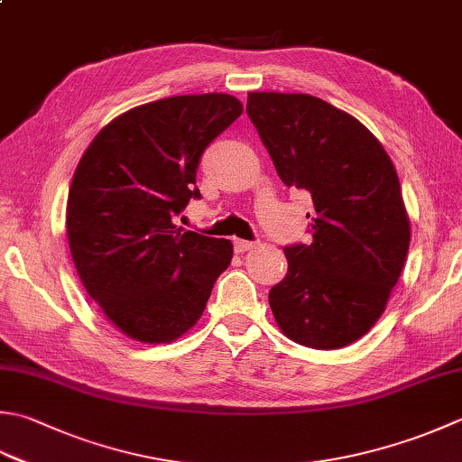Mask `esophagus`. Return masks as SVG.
I'll use <instances>...</instances> for the list:
<instances>
[{"instance_id":"1","label":"esophagus","mask_w":462,"mask_h":462,"mask_svg":"<svg viewBox=\"0 0 462 462\" xmlns=\"http://www.w3.org/2000/svg\"><path fill=\"white\" fill-rule=\"evenodd\" d=\"M252 248H256L254 242H248V240H234V250L238 252V254H244V252H248Z\"/></svg>"}]
</instances>
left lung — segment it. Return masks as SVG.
Returning a JSON list of instances; mask_svg holds the SVG:
<instances>
[{
    "instance_id": "left-lung-1",
    "label": "left lung",
    "mask_w": 462,
    "mask_h": 462,
    "mask_svg": "<svg viewBox=\"0 0 462 462\" xmlns=\"http://www.w3.org/2000/svg\"><path fill=\"white\" fill-rule=\"evenodd\" d=\"M246 112L280 180L312 198V242L284 248L286 278L268 294L278 328L309 348L348 346L383 316L409 254L393 160L320 97L250 92Z\"/></svg>"
}]
</instances>
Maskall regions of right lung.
Returning a JSON list of instances; mask_svg holds the SVG:
<instances>
[{"label": "right lung", "mask_w": 462, "mask_h": 462, "mask_svg": "<svg viewBox=\"0 0 462 462\" xmlns=\"http://www.w3.org/2000/svg\"><path fill=\"white\" fill-rule=\"evenodd\" d=\"M228 94L135 106L97 132L71 180L66 226L86 292L132 340L168 345L200 320L232 242L178 228L200 198L204 150L242 114Z\"/></svg>", "instance_id": "obj_1"}]
</instances>
